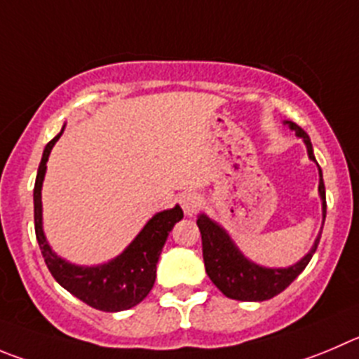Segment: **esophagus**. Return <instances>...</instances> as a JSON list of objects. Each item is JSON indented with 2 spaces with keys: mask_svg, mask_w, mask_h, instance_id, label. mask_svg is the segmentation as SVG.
Wrapping results in <instances>:
<instances>
[{
  "mask_svg": "<svg viewBox=\"0 0 359 359\" xmlns=\"http://www.w3.org/2000/svg\"><path fill=\"white\" fill-rule=\"evenodd\" d=\"M180 205H182L184 212H186L187 216H193V214L202 207V196H200L198 193H195V191L184 193V195L180 196Z\"/></svg>",
  "mask_w": 359,
  "mask_h": 359,
  "instance_id": "esophagus-1",
  "label": "esophagus"
}]
</instances>
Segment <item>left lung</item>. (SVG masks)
<instances>
[{
  "instance_id": "8db88e82",
  "label": "left lung",
  "mask_w": 359,
  "mask_h": 359,
  "mask_svg": "<svg viewBox=\"0 0 359 359\" xmlns=\"http://www.w3.org/2000/svg\"><path fill=\"white\" fill-rule=\"evenodd\" d=\"M287 127L296 133L303 140L306 145V152L310 161L317 163L316 156H313V147H311L310 136L296 126L290 120H285ZM319 168V196L323 202V225L326 219V189H324L323 180V170ZM200 233H202V250H203V262H205V273L209 274L210 281L214 285L225 294L230 299L237 301H266L271 297L278 296L280 292L287 289V287L303 273L304 267L311 260L313 253H316L317 246H319L320 233H323V226H320L319 233H317L313 246L310 248L306 255L296 264L289 267H266L259 266L253 260L248 259L243 251L237 248L230 233L226 232L219 223L210 219L207 214H198L196 219Z\"/></svg>"
}]
</instances>
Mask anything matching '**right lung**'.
<instances>
[{"mask_svg":"<svg viewBox=\"0 0 359 359\" xmlns=\"http://www.w3.org/2000/svg\"><path fill=\"white\" fill-rule=\"evenodd\" d=\"M62 127L55 138L46 145L42 161L36 172L35 189H33V207H35V233L46 266L53 278L72 296L90 304L95 310L122 311L142 303L152 290L156 281V266L164 243L168 239L173 225L184 217L180 205L173 209L156 212L145 223L140 233L129 243V246L116 255L97 266H78L62 259L49 246L42 225V184L48 170L49 154L63 134Z\"/></svg>","mask_w":359,"mask_h":359,"instance_id":"right-lung-1","label":"right lung"}]
</instances>
